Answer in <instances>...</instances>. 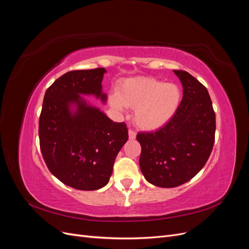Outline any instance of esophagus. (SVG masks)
<instances>
[{"label":"esophagus","instance_id":"1","mask_svg":"<svg viewBox=\"0 0 249 249\" xmlns=\"http://www.w3.org/2000/svg\"><path fill=\"white\" fill-rule=\"evenodd\" d=\"M129 138L131 140H134L135 138H136V133H135L133 130H129Z\"/></svg>","mask_w":249,"mask_h":249}]
</instances>
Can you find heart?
<instances>
[{
	"instance_id": "obj_1",
	"label": "heart",
	"mask_w": 249,
	"mask_h": 249,
	"mask_svg": "<svg viewBox=\"0 0 249 249\" xmlns=\"http://www.w3.org/2000/svg\"><path fill=\"white\" fill-rule=\"evenodd\" d=\"M182 92L177 84L154 78H131L119 83L117 92L110 95L117 111L134 109V122L140 129L157 130L175 117Z\"/></svg>"
}]
</instances>
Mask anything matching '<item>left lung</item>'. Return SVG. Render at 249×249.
Returning <instances> with one entry per match:
<instances>
[{"instance_id": "left-lung-1", "label": "left lung", "mask_w": 249, "mask_h": 249, "mask_svg": "<svg viewBox=\"0 0 249 249\" xmlns=\"http://www.w3.org/2000/svg\"><path fill=\"white\" fill-rule=\"evenodd\" d=\"M173 72L183 86L177 114L159 130L137 134L142 175L161 188L178 187L196 176L215 141L216 117L207 88L189 72Z\"/></svg>"}]
</instances>
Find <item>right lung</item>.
<instances>
[{
    "instance_id": "1",
    "label": "right lung",
    "mask_w": 249,
    "mask_h": 249,
    "mask_svg": "<svg viewBox=\"0 0 249 249\" xmlns=\"http://www.w3.org/2000/svg\"><path fill=\"white\" fill-rule=\"evenodd\" d=\"M104 67L72 71L47 89L39 117L40 149L49 170L78 190L106 186L115 158L129 135L124 123H114L83 95L106 103Z\"/></svg>"
}]
</instances>
